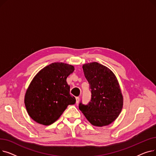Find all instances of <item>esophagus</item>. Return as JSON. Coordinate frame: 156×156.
Masks as SVG:
<instances>
[{"label":"esophagus","mask_w":156,"mask_h":156,"mask_svg":"<svg viewBox=\"0 0 156 156\" xmlns=\"http://www.w3.org/2000/svg\"><path fill=\"white\" fill-rule=\"evenodd\" d=\"M79 101H80V97H76V103L78 104V103L79 102Z\"/></svg>","instance_id":"obj_1"}]
</instances>
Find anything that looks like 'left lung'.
<instances>
[{
	"label": "left lung",
	"instance_id": "obj_1",
	"mask_svg": "<svg viewBox=\"0 0 156 156\" xmlns=\"http://www.w3.org/2000/svg\"><path fill=\"white\" fill-rule=\"evenodd\" d=\"M83 69L92 99L87 105L80 103L79 109L92 125L108 126L116 119L123 106L118 80L110 69L97 62L83 64Z\"/></svg>",
	"mask_w": 156,
	"mask_h": 156
}]
</instances>
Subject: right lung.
I'll return each instance as SVG.
<instances>
[{
	"label": "right lung",
	"instance_id": "obj_1",
	"mask_svg": "<svg viewBox=\"0 0 156 156\" xmlns=\"http://www.w3.org/2000/svg\"><path fill=\"white\" fill-rule=\"evenodd\" d=\"M75 68L64 62H54L41 69L31 80L24 95L30 117L37 123L50 125L58 119L68 105L75 104L69 94L67 77Z\"/></svg>",
	"mask_w": 156,
	"mask_h": 156
}]
</instances>
